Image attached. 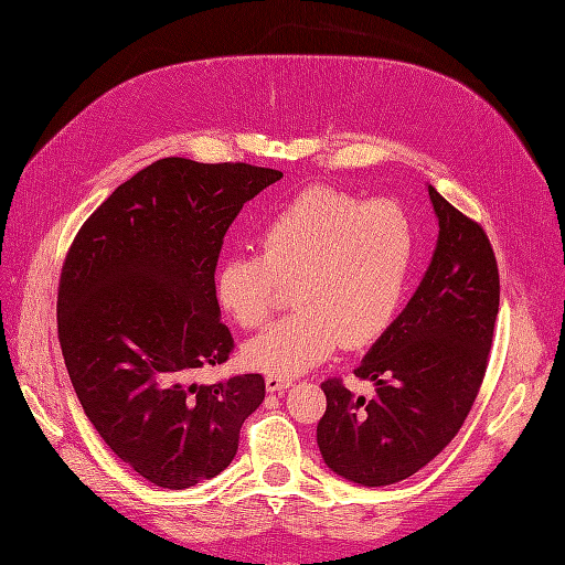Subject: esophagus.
<instances>
[{
	"instance_id": "esophagus-1",
	"label": "esophagus",
	"mask_w": 565,
	"mask_h": 565,
	"mask_svg": "<svg viewBox=\"0 0 565 565\" xmlns=\"http://www.w3.org/2000/svg\"><path fill=\"white\" fill-rule=\"evenodd\" d=\"M289 386H292V380H287V377H276V374H268V377H266V388L270 393L287 391Z\"/></svg>"
}]
</instances>
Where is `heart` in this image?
<instances>
[{
	"mask_svg": "<svg viewBox=\"0 0 565 565\" xmlns=\"http://www.w3.org/2000/svg\"><path fill=\"white\" fill-rule=\"evenodd\" d=\"M256 241L262 254L221 262V309L241 328H262L292 287L297 311L247 341L249 367L292 380L341 341L374 344L396 320L415 264V228L401 204L311 185L273 212Z\"/></svg>",
	"mask_w": 565,
	"mask_h": 565,
	"instance_id": "1",
	"label": "heart"
}]
</instances>
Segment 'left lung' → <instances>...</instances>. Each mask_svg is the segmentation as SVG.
<instances>
[{
    "instance_id": "obj_1",
    "label": "left lung",
    "mask_w": 565,
    "mask_h": 565,
    "mask_svg": "<svg viewBox=\"0 0 565 565\" xmlns=\"http://www.w3.org/2000/svg\"><path fill=\"white\" fill-rule=\"evenodd\" d=\"M438 243L403 313L374 341L355 377L374 398L353 396L341 380L322 382L328 409L318 448L334 473L367 488L398 483L448 446L483 384L500 273L486 231L434 185Z\"/></svg>"
}]
</instances>
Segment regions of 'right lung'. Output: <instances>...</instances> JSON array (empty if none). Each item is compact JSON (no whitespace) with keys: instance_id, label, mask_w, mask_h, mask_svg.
<instances>
[{"instance_id":"right-lung-1","label":"right lung","mask_w":565,"mask_h":565,"mask_svg":"<svg viewBox=\"0 0 565 565\" xmlns=\"http://www.w3.org/2000/svg\"><path fill=\"white\" fill-rule=\"evenodd\" d=\"M282 179L245 162L164 158L115 188L84 221L58 282V339L98 436L146 481L185 490L224 471L262 374L195 384L233 337L214 270L243 204Z\"/></svg>"}]
</instances>
